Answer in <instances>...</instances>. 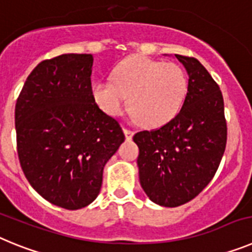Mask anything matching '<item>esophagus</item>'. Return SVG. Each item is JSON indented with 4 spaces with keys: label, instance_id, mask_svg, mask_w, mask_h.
I'll return each instance as SVG.
<instances>
[{
    "label": "esophagus",
    "instance_id": "34e87169",
    "mask_svg": "<svg viewBox=\"0 0 252 252\" xmlns=\"http://www.w3.org/2000/svg\"><path fill=\"white\" fill-rule=\"evenodd\" d=\"M124 132H125V136H126V139H127V140L132 139V136H133V131L132 130L125 127L124 128Z\"/></svg>",
    "mask_w": 252,
    "mask_h": 252
}]
</instances>
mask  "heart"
<instances>
[{"label": "heart", "instance_id": "b5f03b06", "mask_svg": "<svg viewBox=\"0 0 252 252\" xmlns=\"http://www.w3.org/2000/svg\"><path fill=\"white\" fill-rule=\"evenodd\" d=\"M112 78L93 84L94 102L107 115L120 116L130 97L131 112L144 126H160L174 119L188 92L182 66L141 55L122 60Z\"/></svg>", "mask_w": 252, "mask_h": 252}]
</instances>
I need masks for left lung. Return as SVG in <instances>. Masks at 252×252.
<instances>
[{
  "label": "left lung",
  "mask_w": 252,
  "mask_h": 252,
  "mask_svg": "<svg viewBox=\"0 0 252 252\" xmlns=\"http://www.w3.org/2000/svg\"><path fill=\"white\" fill-rule=\"evenodd\" d=\"M189 75L182 110L168 124L135 133L140 184L154 203L192 201L215 177L227 142L222 92L195 58L175 54Z\"/></svg>",
  "instance_id": "8db88e82"
}]
</instances>
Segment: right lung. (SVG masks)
I'll list each match as a JSON object with an SVG mask.
<instances>
[{
	"label": "right lung",
	"mask_w": 252,
	"mask_h": 252,
	"mask_svg": "<svg viewBox=\"0 0 252 252\" xmlns=\"http://www.w3.org/2000/svg\"><path fill=\"white\" fill-rule=\"evenodd\" d=\"M92 65L91 54L43 60L15 107L22 171L41 197L65 209L94 201L106 162L125 141L119 121L93 99Z\"/></svg>",
	"instance_id": "obj_1"
}]
</instances>
